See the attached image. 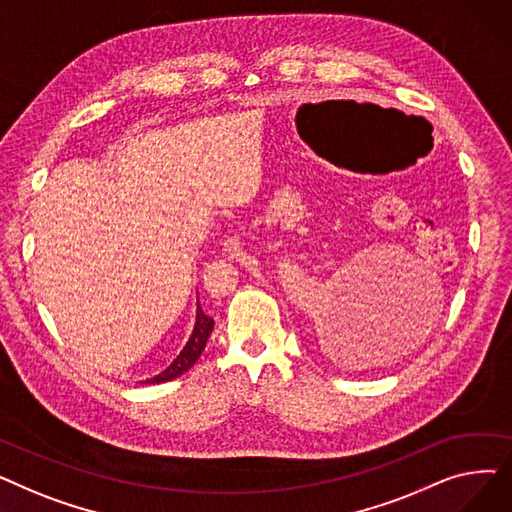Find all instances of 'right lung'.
Masks as SVG:
<instances>
[{
    "label": "right lung",
    "mask_w": 512,
    "mask_h": 512,
    "mask_svg": "<svg viewBox=\"0 0 512 512\" xmlns=\"http://www.w3.org/2000/svg\"><path fill=\"white\" fill-rule=\"evenodd\" d=\"M199 294V292H197ZM213 330V317H209L203 309H201V303H199V297H197V309H195V319H193V330L191 334H188V340L186 344L180 348V353L170 361L168 367L161 369L159 373H155L153 378H147L145 382L141 384H161V382H170L174 378H178V375H182L184 371L191 369L201 353L205 351V344L209 340V334Z\"/></svg>",
    "instance_id": "right-lung-1"
}]
</instances>
